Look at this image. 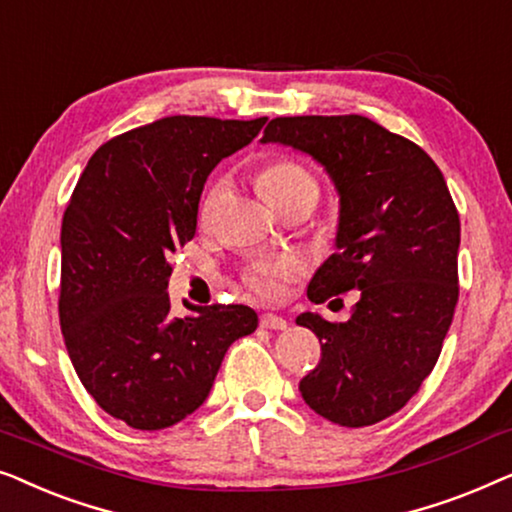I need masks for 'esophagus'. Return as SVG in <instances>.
I'll use <instances>...</instances> for the list:
<instances>
[{
    "instance_id": "34e87169",
    "label": "esophagus",
    "mask_w": 512,
    "mask_h": 512,
    "mask_svg": "<svg viewBox=\"0 0 512 512\" xmlns=\"http://www.w3.org/2000/svg\"><path fill=\"white\" fill-rule=\"evenodd\" d=\"M261 326L263 328H270V331H286V319L277 317V314H263L261 317Z\"/></svg>"
}]
</instances>
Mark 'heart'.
<instances>
[{
  "instance_id": "obj_1",
  "label": "heart",
  "mask_w": 512,
  "mask_h": 512,
  "mask_svg": "<svg viewBox=\"0 0 512 512\" xmlns=\"http://www.w3.org/2000/svg\"><path fill=\"white\" fill-rule=\"evenodd\" d=\"M261 186L265 195L272 205H284L293 198H312L317 202L319 198V184L317 179L312 177L310 170H305L303 165L296 163V160L282 158L275 160V163L265 165L261 172ZM221 195V184H214L209 188L205 202L200 207V219L209 221L212 216L216 200ZM300 272V261L296 256H282V258H272V261H263L254 265L247 272V284L254 289L258 296L263 298H277L284 289V282H289Z\"/></svg>"
}]
</instances>
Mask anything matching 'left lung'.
<instances>
[{
  "instance_id": "1",
  "label": "left lung",
  "mask_w": 512,
  "mask_h": 512,
  "mask_svg": "<svg viewBox=\"0 0 512 512\" xmlns=\"http://www.w3.org/2000/svg\"><path fill=\"white\" fill-rule=\"evenodd\" d=\"M261 144H282L324 167L340 198L335 254L307 298L359 291L352 317L303 312L321 342L300 396L340 426L394 415L436 366L459 298V214L443 172L410 139L366 116L272 118Z\"/></svg>"
}]
</instances>
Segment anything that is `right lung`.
I'll use <instances>...</instances> for the list:
<instances>
[{
    "instance_id": "obj_1",
    "label": "right lung",
    "mask_w": 512,
    "mask_h": 512,
    "mask_svg": "<svg viewBox=\"0 0 512 512\" xmlns=\"http://www.w3.org/2000/svg\"><path fill=\"white\" fill-rule=\"evenodd\" d=\"M268 118L167 116L93 153L62 216L60 326L95 403L132 429L158 431L193 415L223 356L256 331L247 305L170 312V256L193 240L209 172Z\"/></svg>"
}]
</instances>
